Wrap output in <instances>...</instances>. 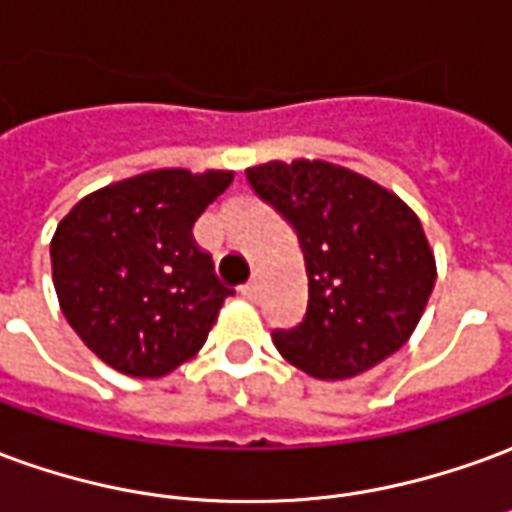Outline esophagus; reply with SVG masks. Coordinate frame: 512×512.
Here are the masks:
<instances>
[{
	"instance_id": "obj_1",
	"label": "esophagus",
	"mask_w": 512,
	"mask_h": 512,
	"mask_svg": "<svg viewBox=\"0 0 512 512\" xmlns=\"http://www.w3.org/2000/svg\"><path fill=\"white\" fill-rule=\"evenodd\" d=\"M241 296H244V299H249V302H255V299H257V282L252 280V282H246V285H241Z\"/></svg>"
}]
</instances>
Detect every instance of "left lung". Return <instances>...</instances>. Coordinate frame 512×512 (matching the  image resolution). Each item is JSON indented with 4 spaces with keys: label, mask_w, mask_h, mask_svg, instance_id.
Wrapping results in <instances>:
<instances>
[{
    "label": "left lung",
    "mask_w": 512,
    "mask_h": 512,
    "mask_svg": "<svg viewBox=\"0 0 512 512\" xmlns=\"http://www.w3.org/2000/svg\"><path fill=\"white\" fill-rule=\"evenodd\" d=\"M246 180L299 238L307 313L280 355L316 380H349L399 352L435 285V255L399 196L327 160H268Z\"/></svg>",
    "instance_id": "1"
}]
</instances>
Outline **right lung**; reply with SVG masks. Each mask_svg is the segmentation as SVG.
<instances>
[{"label":"right lung","instance_id":"right-lung-1","mask_svg":"<svg viewBox=\"0 0 512 512\" xmlns=\"http://www.w3.org/2000/svg\"><path fill=\"white\" fill-rule=\"evenodd\" d=\"M232 177L144 171L88 194L57 224V302L102 363L157 380L205 346L232 288L221 285L191 230Z\"/></svg>","mask_w":512,"mask_h":512}]
</instances>
